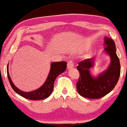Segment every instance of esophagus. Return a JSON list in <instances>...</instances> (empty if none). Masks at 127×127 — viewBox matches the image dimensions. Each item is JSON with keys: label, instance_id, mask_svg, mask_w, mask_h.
<instances>
[{"label": "esophagus", "instance_id": "1", "mask_svg": "<svg viewBox=\"0 0 127 127\" xmlns=\"http://www.w3.org/2000/svg\"><path fill=\"white\" fill-rule=\"evenodd\" d=\"M74 66V64L73 63V61H69L67 64V68L68 69H70L71 68H73Z\"/></svg>", "mask_w": 127, "mask_h": 127}]
</instances>
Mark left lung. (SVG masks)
Instances as JSON below:
<instances>
[{
    "instance_id": "8db88e82",
    "label": "left lung",
    "mask_w": 127,
    "mask_h": 127,
    "mask_svg": "<svg viewBox=\"0 0 127 127\" xmlns=\"http://www.w3.org/2000/svg\"><path fill=\"white\" fill-rule=\"evenodd\" d=\"M104 53L109 55V66L97 76L92 75L91 69L94 67L95 59H87L78 64L76 68L80 72V78L76 83L79 94L89 98H100L109 93L115 87L120 78L121 66L116 54L115 44L108 37L104 38ZM81 75L80 76V75Z\"/></svg>"
}]
</instances>
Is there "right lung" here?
Listing matches in <instances>:
<instances>
[{"instance_id":"1","label":"right lung","mask_w":127,"mask_h":127,"mask_svg":"<svg viewBox=\"0 0 127 127\" xmlns=\"http://www.w3.org/2000/svg\"><path fill=\"white\" fill-rule=\"evenodd\" d=\"M67 63L65 61L53 62L51 64V68L47 78L41 87L34 91L25 92L21 91L15 86L12 82L8 72V64L7 66L8 79L12 89L18 94L31 100H39L47 98L53 91L54 83L57 77L66 70Z\"/></svg>"}]
</instances>
